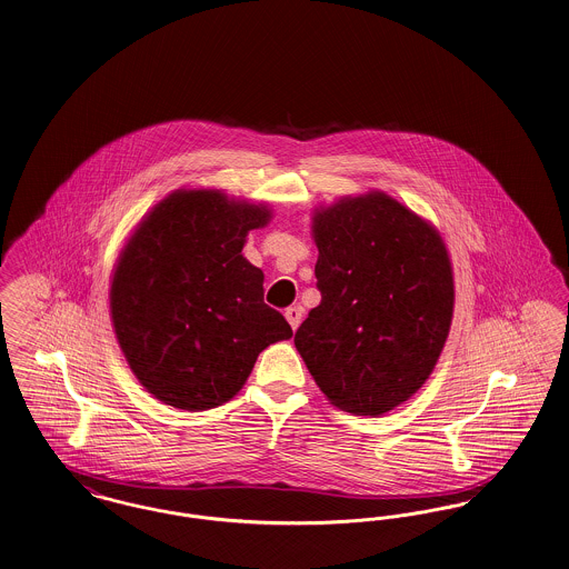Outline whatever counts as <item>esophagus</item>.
Wrapping results in <instances>:
<instances>
[{
    "instance_id": "obj_1",
    "label": "esophagus",
    "mask_w": 569,
    "mask_h": 569,
    "mask_svg": "<svg viewBox=\"0 0 569 569\" xmlns=\"http://www.w3.org/2000/svg\"><path fill=\"white\" fill-rule=\"evenodd\" d=\"M301 315H303V308H301V306H289V308L284 310V317H287L289 326L293 329L299 328V323H301Z\"/></svg>"
}]
</instances>
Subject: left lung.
<instances>
[{
  "mask_svg": "<svg viewBox=\"0 0 569 569\" xmlns=\"http://www.w3.org/2000/svg\"><path fill=\"white\" fill-rule=\"evenodd\" d=\"M312 236L321 303L296 331L299 356L331 405L383 416L426 383L448 340L446 243L383 192L317 211Z\"/></svg>",
  "mask_w": 569,
  "mask_h": 569,
  "instance_id": "obj_1",
  "label": "left lung"
}]
</instances>
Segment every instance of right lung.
<instances>
[{"label":"right lung","instance_id":"obj_1","mask_svg":"<svg viewBox=\"0 0 569 569\" xmlns=\"http://www.w3.org/2000/svg\"><path fill=\"white\" fill-rule=\"evenodd\" d=\"M266 206L218 190H178L121 250L111 319L141 386L164 405L206 411L231 400L263 349L293 329L263 301V271L241 248Z\"/></svg>","mask_w":569,"mask_h":569}]
</instances>
